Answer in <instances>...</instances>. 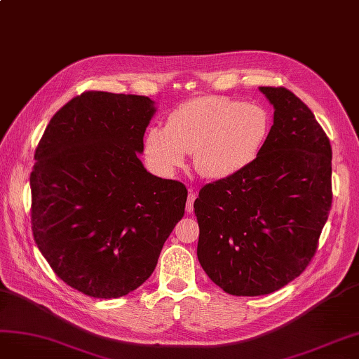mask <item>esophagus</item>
I'll use <instances>...</instances> for the list:
<instances>
[{
  "label": "esophagus",
  "mask_w": 359,
  "mask_h": 359,
  "mask_svg": "<svg viewBox=\"0 0 359 359\" xmlns=\"http://www.w3.org/2000/svg\"><path fill=\"white\" fill-rule=\"evenodd\" d=\"M197 198V194L194 192L192 189H189V194H188V201H187V212L191 213L194 210V201H196Z\"/></svg>",
  "instance_id": "1"
}]
</instances>
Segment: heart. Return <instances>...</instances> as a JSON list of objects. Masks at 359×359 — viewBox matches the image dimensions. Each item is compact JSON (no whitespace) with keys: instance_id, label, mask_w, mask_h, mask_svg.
Here are the masks:
<instances>
[{"instance_id":"1","label":"heart","mask_w":359,"mask_h":359,"mask_svg":"<svg viewBox=\"0 0 359 359\" xmlns=\"http://www.w3.org/2000/svg\"><path fill=\"white\" fill-rule=\"evenodd\" d=\"M271 118L257 104L224 96H200L171 111L167 128H151L146 156L163 176H171L194 153L200 176L221 180L255 161L269 137Z\"/></svg>"}]
</instances>
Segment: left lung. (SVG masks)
Masks as SVG:
<instances>
[{"instance_id":"1","label":"left lung","mask_w":359,"mask_h":359,"mask_svg":"<svg viewBox=\"0 0 359 359\" xmlns=\"http://www.w3.org/2000/svg\"><path fill=\"white\" fill-rule=\"evenodd\" d=\"M273 107L262 151L243 171L209 183L194 203L197 257L234 296L280 290L317 248L332 201V150L311 109L284 87H259Z\"/></svg>"}]
</instances>
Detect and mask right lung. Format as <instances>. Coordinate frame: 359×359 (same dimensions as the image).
I'll return each mask as SVG.
<instances>
[{
    "mask_svg": "<svg viewBox=\"0 0 359 359\" xmlns=\"http://www.w3.org/2000/svg\"><path fill=\"white\" fill-rule=\"evenodd\" d=\"M150 97L87 91L50 118L29 176L33 236L50 268L91 298L114 299L155 271L188 191L138 158Z\"/></svg>",
    "mask_w": 359,
    "mask_h": 359,
    "instance_id": "1",
    "label": "right lung"
}]
</instances>
